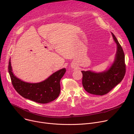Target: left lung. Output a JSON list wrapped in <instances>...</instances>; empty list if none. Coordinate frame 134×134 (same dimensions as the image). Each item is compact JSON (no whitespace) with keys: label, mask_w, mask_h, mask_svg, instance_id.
Returning <instances> with one entry per match:
<instances>
[{"label":"left lung","mask_w":134,"mask_h":134,"mask_svg":"<svg viewBox=\"0 0 134 134\" xmlns=\"http://www.w3.org/2000/svg\"><path fill=\"white\" fill-rule=\"evenodd\" d=\"M112 35L117 49L115 61L111 67L102 73L81 71L82 86L89 93L99 96L107 94L124 78L126 72L124 53L114 34L112 33Z\"/></svg>","instance_id":"8db88e82"}]
</instances>
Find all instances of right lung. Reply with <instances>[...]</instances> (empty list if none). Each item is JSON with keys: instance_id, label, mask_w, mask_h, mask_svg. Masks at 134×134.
I'll use <instances>...</instances> for the list:
<instances>
[{"instance_id": "right-lung-1", "label": "right lung", "mask_w": 134, "mask_h": 134, "mask_svg": "<svg viewBox=\"0 0 134 134\" xmlns=\"http://www.w3.org/2000/svg\"><path fill=\"white\" fill-rule=\"evenodd\" d=\"M8 69L12 84L17 92L26 99L41 104L51 102L59 97L61 89L60 80L66 71V68H62L43 81L29 83L21 80L13 74L10 59Z\"/></svg>"}]
</instances>
